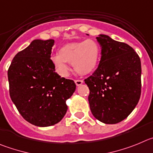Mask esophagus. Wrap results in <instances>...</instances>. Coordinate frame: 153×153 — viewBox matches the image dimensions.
I'll list each match as a JSON object with an SVG mask.
<instances>
[{"label":"esophagus","instance_id":"obj_1","mask_svg":"<svg viewBox=\"0 0 153 153\" xmlns=\"http://www.w3.org/2000/svg\"><path fill=\"white\" fill-rule=\"evenodd\" d=\"M75 82L77 86H79V85H82L83 84V80H75Z\"/></svg>","mask_w":153,"mask_h":153}]
</instances>
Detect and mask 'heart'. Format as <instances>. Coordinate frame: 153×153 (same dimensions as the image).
Wrapping results in <instances>:
<instances>
[{
    "label": "heart",
    "mask_w": 153,
    "mask_h": 153,
    "mask_svg": "<svg viewBox=\"0 0 153 153\" xmlns=\"http://www.w3.org/2000/svg\"><path fill=\"white\" fill-rule=\"evenodd\" d=\"M100 49L98 43L92 39L71 42L62 46L59 54L52 57L55 68L62 76H67L69 71L68 63L72 64L79 75H85L93 72L100 59Z\"/></svg>",
    "instance_id": "obj_1"
}]
</instances>
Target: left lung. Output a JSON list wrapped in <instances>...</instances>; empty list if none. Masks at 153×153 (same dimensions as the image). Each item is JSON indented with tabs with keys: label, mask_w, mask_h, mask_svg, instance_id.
Here are the masks:
<instances>
[{
	"label": "left lung",
	"mask_w": 153,
	"mask_h": 153,
	"mask_svg": "<svg viewBox=\"0 0 153 153\" xmlns=\"http://www.w3.org/2000/svg\"><path fill=\"white\" fill-rule=\"evenodd\" d=\"M101 58L97 69L85 79L94 117L107 124L127 117L141 94V62L134 49L124 42L100 34Z\"/></svg>",
	"instance_id": "left-lung-1"
}]
</instances>
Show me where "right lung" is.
<instances>
[{
  "label": "right lung",
  "mask_w": 153,
  "mask_h": 153,
  "mask_svg": "<svg viewBox=\"0 0 153 153\" xmlns=\"http://www.w3.org/2000/svg\"><path fill=\"white\" fill-rule=\"evenodd\" d=\"M53 39H35L19 52L7 71L10 96L27 121L37 126L59 123L66 114L67 99L75 92L73 80L62 78L51 58Z\"/></svg>",
  "instance_id": "obj_1"
}]
</instances>
